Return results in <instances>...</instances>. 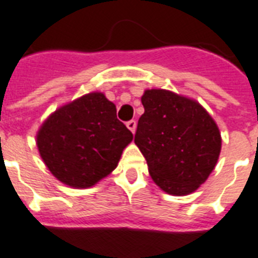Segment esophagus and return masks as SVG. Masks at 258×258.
<instances>
[{
  "label": "esophagus",
  "mask_w": 258,
  "mask_h": 258,
  "mask_svg": "<svg viewBox=\"0 0 258 258\" xmlns=\"http://www.w3.org/2000/svg\"><path fill=\"white\" fill-rule=\"evenodd\" d=\"M127 127H128V130L131 131V133L135 134V130H136V122H135V120H130V122H127Z\"/></svg>",
  "instance_id": "34e87169"
}]
</instances>
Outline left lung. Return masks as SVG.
Segmentation results:
<instances>
[{
	"mask_svg": "<svg viewBox=\"0 0 258 258\" xmlns=\"http://www.w3.org/2000/svg\"><path fill=\"white\" fill-rule=\"evenodd\" d=\"M135 144L160 189L172 196L196 191L215 168L222 138L215 120L197 101L165 89L146 90Z\"/></svg>",
	"mask_w": 258,
	"mask_h": 258,
	"instance_id": "8db88e82",
	"label": "left lung"
}]
</instances>
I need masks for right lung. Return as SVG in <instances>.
Returning <instances> with one entry per match:
<instances>
[{"instance_id": "1", "label": "right lung", "mask_w": 258, "mask_h": 258, "mask_svg": "<svg viewBox=\"0 0 258 258\" xmlns=\"http://www.w3.org/2000/svg\"><path fill=\"white\" fill-rule=\"evenodd\" d=\"M133 133L116 118L103 93H89L61 106L36 135L40 157L62 183L86 189L115 169Z\"/></svg>"}]
</instances>
